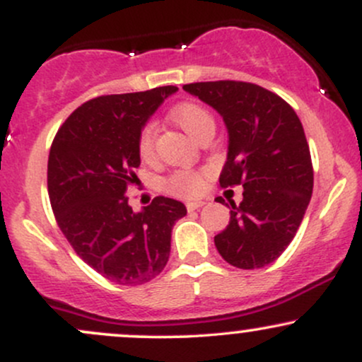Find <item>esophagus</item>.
Returning <instances> with one entry per match:
<instances>
[{
	"label": "esophagus",
	"mask_w": 362,
	"mask_h": 362,
	"mask_svg": "<svg viewBox=\"0 0 362 362\" xmlns=\"http://www.w3.org/2000/svg\"><path fill=\"white\" fill-rule=\"evenodd\" d=\"M204 201H192V202H187V211H197L204 206Z\"/></svg>",
	"instance_id": "1"
}]
</instances>
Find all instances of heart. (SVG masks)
Returning a JSON list of instances; mask_svg holds the SVG:
<instances>
[{"mask_svg": "<svg viewBox=\"0 0 362 362\" xmlns=\"http://www.w3.org/2000/svg\"><path fill=\"white\" fill-rule=\"evenodd\" d=\"M172 117L187 134L194 139L202 141L206 136L214 134L216 122L211 112L202 105L194 102H185L175 107L172 112ZM156 124L146 122L138 136V151L143 160H149L155 153L156 139ZM202 187V173L194 170H177L165 180V189L177 197H194L199 194Z\"/></svg>", "mask_w": 362, "mask_h": 362, "instance_id": "obj_1", "label": "heart"}]
</instances>
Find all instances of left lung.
I'll return each instance as SVG.
<instances>
[{"label": "left lung", "mask_w": 362, "mask_h": 362, "mask_svg": "<svg viewBox=\"0 0 362 362\" xmlns=\"http://www.w3.org/2000/svg\"><path fill=\"white\" fill-rule=\"evenodd\" d=\"M221 115L228 156L219 185L243 187L214 245L228 264L260 269L293 242L313 192V165L301 120L279 95L245 81L184 85ZM218 202L224 204L221 197Z\"/></svg>", "instance_id": "obj_1"}]
</instances>
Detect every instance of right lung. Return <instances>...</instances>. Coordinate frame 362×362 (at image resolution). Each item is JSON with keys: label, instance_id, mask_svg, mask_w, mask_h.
<instances>
[{"label": "right lung", "instance_id": "add662e5", "mask_svg": "<svg viewBox=\"0 0 362 362\" xmlns=\"http://www.w3.org/2000/svg\"><path fill=\"white\" fill-rule=\"evenodd\" d=\"M177 86L103 95L64 120L47 161L51 206L74 252L115 284L155 279L170 257L173 224L187 214L180 201L155 197L134 213L127 190L138 180V136Z\"/></svg>", "mask_w": 362, "mask_h": 362}]
</instances>
